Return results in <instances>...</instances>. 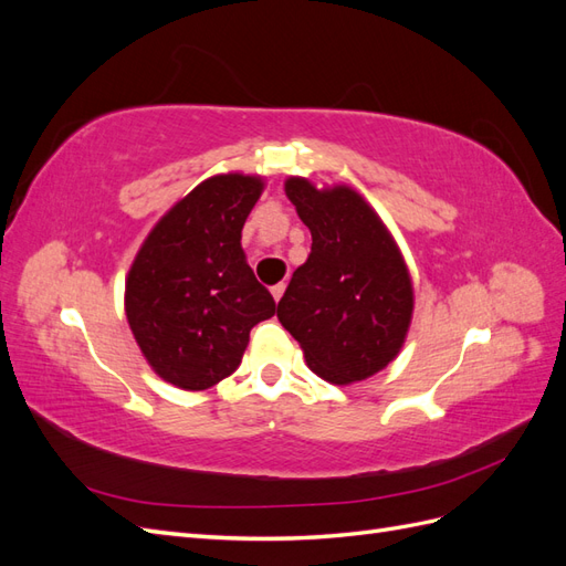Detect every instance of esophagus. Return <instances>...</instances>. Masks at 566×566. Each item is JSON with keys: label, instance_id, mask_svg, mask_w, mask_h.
Segmentation results:
<instances>
[{"label": "esophagus", "instance_id": "1", "mask_svg": "<svg viewBox=\"0 0 566 566\" xmlns=\"http://www.w3.org/2000/svg\"><path fill=\"white\" fill-rule=\"evenodd\" d=\"M283 293H285V283H276V285L271 287V295H273V300H276V302L283 297Z\"/></svg>", "mask_w": 566, "mask_h": 566}]
</instances>
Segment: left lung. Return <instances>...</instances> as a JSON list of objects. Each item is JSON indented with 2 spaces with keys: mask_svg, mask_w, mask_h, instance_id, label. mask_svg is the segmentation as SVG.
Returning <instances> with one entry per match:
<instances>
[{
  "mask_svg": "<svg viewBox=\"0 0 566 566\" xmlns=\"http://www.w3.org/2000/svg\"><path fill=\"white\" fill-rule=\"evenodd\" d=\"M285 193L312 231V252L290 279L279 321L323 380H366L399 354L408 333L413 285L403 256L349 186L316 191L290 177Z\"/></svg>",
  "mask_w": 566,
  "mask_h": 566,
  "instance_id": "8db88e82",
  "label": "left lung"
}]
</instances>
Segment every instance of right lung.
Returning <instances> with one entry per match:
<instances>
[{
    "mask_svg": "<svg viewBox=\"0 0 566 566\" xmlns=\"http://www.w3.org/2000/svg\"><path fill=\"white\" fill-rule=\"evenodd\" d=\"M262 188L243 175L202 181L158 221L129 269V328L153 370L181 389L229 378L250 331L276 314L241 248Z\"/></svg>",
    "mask_w": 566,
    "mask_h": 566,
    "instance_id": "1",
    "label": "right lung"
}]
</instances>
